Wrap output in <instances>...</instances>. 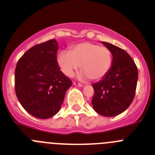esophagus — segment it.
Masks as SVG:
<instances>
[{
  "instance_id": "esophagus-1",
  "label": "esophagus",
  "mask_w": 155,
  "mask_h": 155,
  "mask_svg": "<svg viewBox=\"0 0 155 155\" xmlns=\"http://www.w3.org/2000/svg\"><path fill=\"white\" fill-rule=\"evenodd\" d=\"M73 85H74L75 86H77V87H79V88L83 86V85L82 84H81V83H78V82H73Z\"/></svg>"
}]
</instances>
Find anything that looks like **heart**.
Here are the masks:
<instances>
[{"label": "heart", "instance_id": "heart-1", "mask_svg": "<svg viewBox=\"0 0 155 155\" xmlns=\"http://www.w3.org/2000/svg\"><path fill=\"white\" fill-rule=\"evenodd\" d=\"M112 53L105 47L84 42L73 46L70 52L62 50L56 57L58 66L63 74L72 77L80 68L79 78L99 80L103 78L112 65Z\"/></svg>", "mask_w": 155, "mask_h": 155}]
</instances>
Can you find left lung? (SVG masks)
I'll return each mask as SVG.
<instances>
[{
    "instance_id": "left-lung-1",
    "label": "left lung",
    "mask_w": 155,
    "mask_h": 155,
    "mask_svg": "<svg viewBox=\"0 0 155 155\" xmlns=\"http://www.w3.org/2000/svg\"><path fill=\"white\" fill-rule=\"evenodd\" d=\"M112 55L111 68L101 80L92 85V107L97 113L113 117L125 111L132 102L138 82V69L126 51L102 42Z\"/></svg>"
}]
</instances>
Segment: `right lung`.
<instances>
[{"instance_id":"1","label":"right lung","mask_w":155,"mask_h":155,"mask_svg":"<svg viewBox=\"0 0 155 155\" xmlns=\"http://www.w3.org/2000/svg\"><path fill=\"white\" fill-rule=\"evenodd\" d=\"M58 43L55 39L29 49L18 60L15 69V92L28 113L46 119L61 108L72 81L58 66Z\"/></svg>"}]
</instances>
